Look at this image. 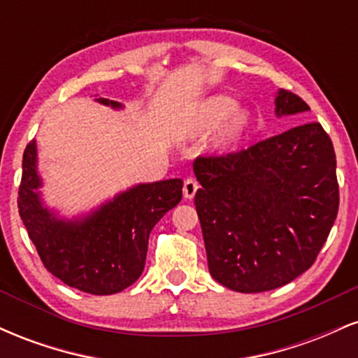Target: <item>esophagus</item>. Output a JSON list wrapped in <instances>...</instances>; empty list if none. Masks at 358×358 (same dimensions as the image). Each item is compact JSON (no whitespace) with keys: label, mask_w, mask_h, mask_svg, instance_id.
Wrapping results in <instances>:
<instances>
[{"label":"esophagus","mask_w":358,"mask_h":358,"mask_svg":"<svg viewBox=\"0 0 358 358\" xmlns=\"http://www.w3.org/2000/svg\"><path fill=\"white\" fill-rule=\"evenodd\" d=\"M199 182H196L195 176H187L183 182V196L185 199H193L196 190H199Z\"/></svg>","instance_id":"obj_1"}]
</instances>
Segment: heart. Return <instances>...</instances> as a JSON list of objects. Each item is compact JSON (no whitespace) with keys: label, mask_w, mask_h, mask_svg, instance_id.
<instances>
[{"label":"heart","mask_w":358,"mask_h":358,"mask_svg":"<svg viewBox=\"0 0 358 358\" xmlns=\"http://www.w3.org/2000/svg\"><path fill=\"white\" fill-rule=\"evenodd\" d=\"M237 102L227 96H215L210 97L208 101L203 102V106L199 110V116L195 119V131H213L220 127L227 121L229 117L236 113ZM248 124V116L244 113H237L229 122L227 129H225V138L234 139L237 138Z\"/></svg>","instance_id":"1"}]
</instances>
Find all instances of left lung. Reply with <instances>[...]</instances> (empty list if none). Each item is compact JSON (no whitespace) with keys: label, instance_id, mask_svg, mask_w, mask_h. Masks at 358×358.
<instances>
[{"label":"left lung","instance_id":"8db88e82","mask_svg":"<svg viewBox=\"0 0 358 358\" xmlns=\"http://www.w3.org/2000/svg\"><path fill=\"white\" fill-rule=\"evenodd\" d=\"M310 109L279 90L276 114ZM195 207L208 271L239 293L276 289L310 269L338 213L334 143L305 122L249 148L200 155Z\"/></svg>","mask_w":358,"mask_h":358}]
</instances>
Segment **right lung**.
<instances>
[{
	"instance_id": "obj_1",
	"label": "right lung",
	"mask_w": 358,
	"mask_h": 358,
	"mask_svg": "<svg viewBox=\"0 0 358 358\" xmlns=\"http://www.w3.org/2000/svg\"><path fill=\"white\" fill-rule=\"evenodd\" d=\"M121 108L119 102L97 99ZM36 145L23 153L18 212L48 273L90 294H114L145 269L151 229L182 200V180L138 185L82 222H64L42 207L36 188Z\"/></svg>"
}]
</instances>
